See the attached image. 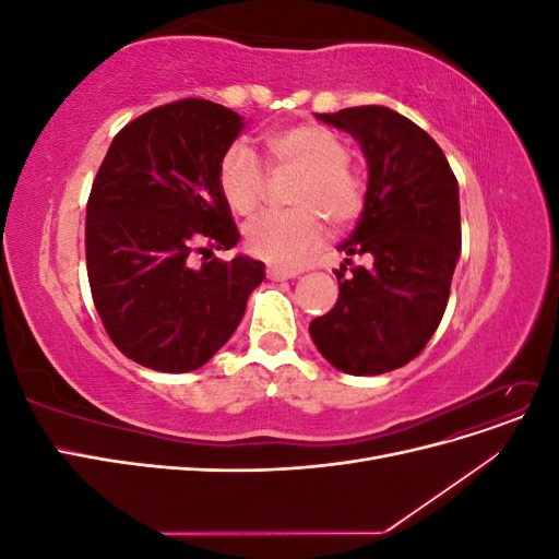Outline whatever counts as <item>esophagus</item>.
Segmentation results:
<instances>
[{
    "mask_svg": "<svg viewBox=\"0 0 559 559\" xmlns=\"http://www.w3.org/2000/svg\"><path fill=\"white\" fill-rule=\"evenodd\" d=\"M265 273H267L270 280L280 282V280H292V277H296L298 270H294V267H282V265H267Z\"/></svg>",
    "mask_w": 559,
    "mask_h": 559,
    "instance_id": "1",
    "label": "esophagus"
}]
</instances>
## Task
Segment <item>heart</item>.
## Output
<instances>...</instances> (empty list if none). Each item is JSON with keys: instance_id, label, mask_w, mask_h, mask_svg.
Returning <instances> with one entry per match:
<instances>
[{"instance_id": "1", "label": "heart", "mask_w": 559, "mask_h": 559, "mask_svg": "<svg viewBox=\"0 0 559 559\" xmlns=\"http://www.w3.org/2000/svg\"><path fill=\"white\" fill-rule=\"evenodd\" d=\"M275 170H296L292 210L265 212L245 228L247 249L277 265H300L326 238V218L335 228L357 222L366 205V181L347 163L349 146L326 126L298 123L265 134ZM218 191L240 216L261 207L263 167L245 144H230L218 160Z\"/></svg>"}]
</instances>
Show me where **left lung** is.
<instances>
[{
  "mask_svg": "<svg viewBox=\"0 0 559 559\" xmlns=\"http://www.w3.org/2000/svg\"><path fill=\"white\" fill-rule=\"evenodd\" d=\"M361 144L368 163L366 205L337 249L373 265L337 277V302L312 319L310 335L331 366L349 376H380L425 349L441 324L462 253L460 186L429 134L399 111L368 105L317 114Z\"/></svg>",
  "mask_w": 559,
  "mask_h": 559,
  "instance_id": "8db88e82",
  "label": "left lung"
}]
</instances>
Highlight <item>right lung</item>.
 <instances>
[{
	"label": "right lung",
	"mask_w": 559,
	"mask_h": 559,
	"mask_svg": "<svg viewBox=\"0 0 559 559\" xmlns=\"http://www.w3.org/2000/svg\"><path fill=\"white\" fill-rule=\"evenodd\" d=\"M242 128L224 105L179 99L130 121L99 165L86 207L91 294L111 343L144 368L205 366L265 277L249 257L210 259L240 240L216 173Z\"/></svg>",
	"instance_id": "right-lung-1"
}]
</instances>
